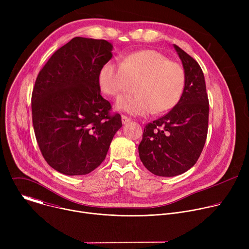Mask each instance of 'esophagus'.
<instances>
[{
    "mask_svg": "<svg viewBox=\"0 0 249 249\" xmlns=\"http://www.w3.org/2000/svg\"><path fill=\"white\" fill-rule=\"evenodd\" d=\"M121 119H122V124H127V123H129L130 121H131V119L130 118H128L127 116H125V115H122V117H121Z\"/></svg>",
    "mask_w": 249,
    "mask_h": 249,
    "instance_id": "obj_1",
    "label": "esophagus"
}]
</instances>
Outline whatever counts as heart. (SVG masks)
I'll list each match as a JSON object with an SVG mask.
<instances>
[{
  "label": "heart",
  "mask_w": 249,
  "mask_h": 249,
  "mask_svg": "<svg viewBox=\"0 0 249 249\" xmlns=\"http://www.w3.org/2000/svg\"><path fill=\"white\" fill-rule=\"evenodd\" d=\"M135 81V94L119 97L115 107L130 115L145 116L153 110L163 113L172 109L182 96L186 77L180 64L152 49L133 52L120 63L106 62L98 72L100 89L111 96Z\"/></svg>",
  "instance_id": "obj_1"
}]
</instances>
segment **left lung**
Masks as SVG:
<instances>
[{"label":"left lung","mask_w":249,"mask_h":249,"mask_svg":"<svg viewBox=\"0 0 249 249\" xmlns=\"http://www.w3.org/2000/svg\"><path fill=\"white\" fill-rule=\"evenodd\" d=\"M185 72L180 100L164 116L149 123L138 147L140 159L158 176L184 173L198 160L207 138L209 100L199 64L173 44Z\"/></svg>","instance_id":"obj_1"}]
</instances>
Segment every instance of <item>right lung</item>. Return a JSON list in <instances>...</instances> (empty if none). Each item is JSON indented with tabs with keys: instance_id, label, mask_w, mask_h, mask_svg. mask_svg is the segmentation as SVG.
I'll return each mask as SVG.
<instances>
[{
	"instance_id": "obj_1",
	"label": "right lung",
	"mask_w": 249,
	"mask_h": 249,
	"mask_svg": "<svg viewBox=\"0 0 249 249\" xmlns=\"http://www.w3.org/2000/svg\"><path fill=\"white\" fill-rule=\"evenodd\" d=\"M113 45L75 37L58 49L39 72L32 91V123L47 163L66 175H85L105 159L120 114L100 94L98 72Z\"/></svg>"
}]
</instances>
